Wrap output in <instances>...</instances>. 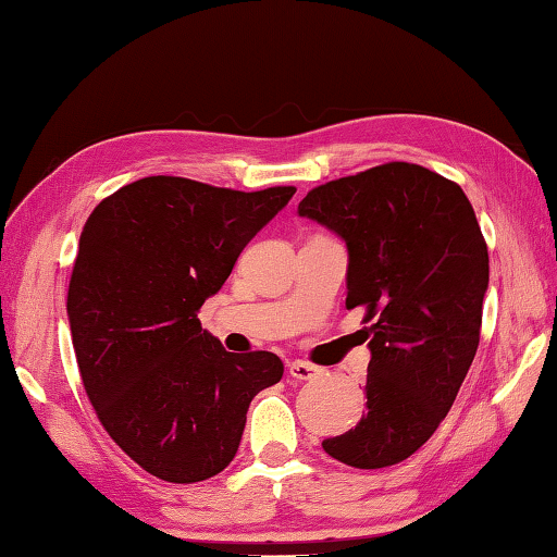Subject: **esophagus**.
Returning a JSON list of instances; mask_svg holds the SVG:
<instances>
[{
  "mask_svg": "<svg viewBox=\"0 0 557 557\" xmlns=\"http://www.w3.org/2000/svg\"><path fill=\"white\" fill-rule=\"evenodd\" d=\"M288 373L293 381H300V383H310V381H318V377L324 373L318 366H310L306 361H293L288 366Z\"/></svg>",
  "mask_w": 557,
  "mask_h": 557,
  "instance_id": "34e87169",
  "label": "esophagus"
}]
</instances>
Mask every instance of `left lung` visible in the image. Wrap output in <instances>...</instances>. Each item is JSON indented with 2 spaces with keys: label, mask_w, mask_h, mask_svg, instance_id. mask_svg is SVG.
Wrapping results in <instances>:
<instances>
[{
  "label": "left lung",
  "mask_w": 557,
  "mask_h": 557,
  "mask_svg": "<svg viewBox=\"0 0 557 557\" xmlns=\"http://www.w3.org/2000/svg\"><path fill=\"white\" fill-rule=\"evenodd\" d=\"M298 215L346 245V308L371 322L366 414L322 448L354 468L395 466L444 422L475 359L490 283L475 211L442 174L391 162L312 188Z\"/></svg>",
  "instance_id": "1"
}]
</instances>
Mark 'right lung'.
Here are the masks:
<instances>
[{"mask_svg":"<svg viewBox=\"0 0 557 557\" xmlns=\"http://www.w3.org/2000/svg\"><path fill=\"white\" fill-rule=\"evenodd\" d=\"M293 194L145 176L103 198L82 230L67 320L84 391L154 478L184 485L225 470L251 397L281 381L276 354L225 351L196 312Z\"/></svg>","mask_w":557,"mask_h":557,"instance_id":"1","label":"right lung"}]
</instances>
